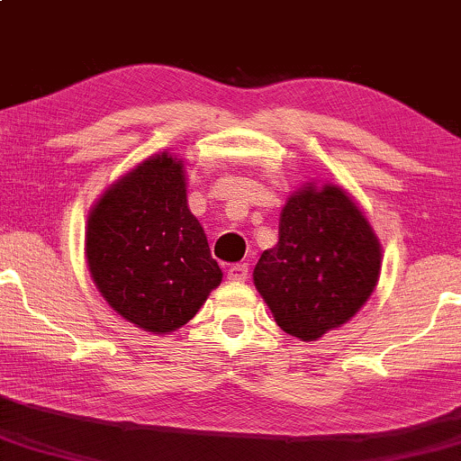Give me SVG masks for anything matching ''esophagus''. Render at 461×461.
I'll return each mask as SVG.
<instances>
[{"instance_id":"esophagus-1","label":"esophagus","mask_w":461,"mask_h":461,"mask_svg":"<svg viewBox=\"0 0 461 461\" xmlns=\"http://www.w3.org/2000/svg\"><path fill=\"white\" fill-rule=\"evenodd\" d=\"M246 277H249V265H246V263L231 265L228 269V279L230 281H246Z\"/></svg>"}]
</instances>
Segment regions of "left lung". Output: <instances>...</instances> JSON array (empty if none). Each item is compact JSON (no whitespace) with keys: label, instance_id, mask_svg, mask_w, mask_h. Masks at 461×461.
I'll use <instances>...</instances> for the list:
<instances>
[{"label":"left lung","instance_id":"obj_1","mask_svg":"<svg viewBox=\"0 0 461 461\" xmlns=\"http://www.w3.org/2000/svg\"><path fill=\"white\" fill-rule=\"evenodd\" d=\"M381 242L352 196L333 184H306L287 198L279 242L260 254L254 285L275 322L317 341L364 306L381 275Z\"/></svg>","mask_w":461,"mask_h":461}]
</instances>
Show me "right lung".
I'll list each match as a JSON object with an SVG mask.
<instances>
[{"label": "right lung", "mask_w": 461, "mask_h": 461, "mask_svg": "<svg viewBox=\"0 0 461 461\" xmlns=\"http://www.w3.org/2000/svg\"><path fill=\"white\" fill-rule=\"evenodd\" d=\"M86 263L109 306L165 335L194 317L223 273L186 201L184 163L167 150L113 182L86 221Z\"/></svg>", "instance_id": "obj_1"}]
</instances>
